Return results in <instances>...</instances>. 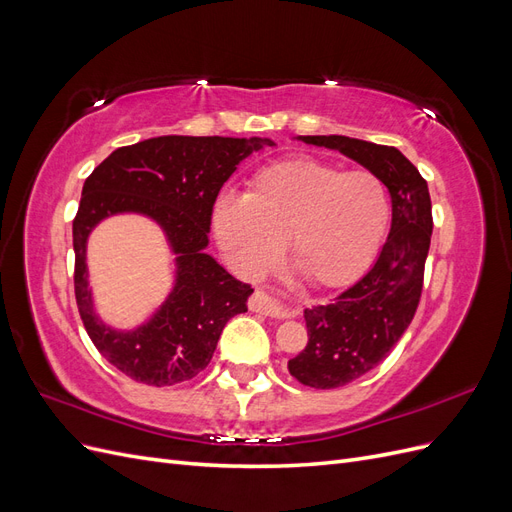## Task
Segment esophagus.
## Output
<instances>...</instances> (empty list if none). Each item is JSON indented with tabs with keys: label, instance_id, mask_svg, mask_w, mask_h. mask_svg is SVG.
Wrapping results in <instances>:
<instances>
[{
	"label": "esophagus",
	"instance_id": "34e87169",
	"mask_svg": "<svg viewBox=\"0 0 512 512\" xmlns=\"http://www.w3.org/2000/svg\"><path fill=\"white\" fill-rule=\"evenodd\" d=\"M250 307L254 312H260L271 318H297L299 309H294L290 305H286L284 301H280L273 294L265 292V290H256L250 299Z\"/></svg>",
	"mask_w": 512,
	"mask_h": 512
}]
</instances>
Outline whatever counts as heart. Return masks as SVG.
<instances>
[{"mask_svg":"<svg viewBox=\"0 0 512 512\" xmlns=\"http://www.w3.org/2000/svg\"><path fill=\"white\" fill-rule=\"evenodd\" d=\"M389 196L369 170H342L312 158L265 166L245 196L226 192L213 205V232L243 275L267 269L282 241L309 282L339 286L374 260L389 224Z\"/></svg>","mask_w":512,"mask_h":512,"instance_id":"1","label":"heart"}]
</instances>
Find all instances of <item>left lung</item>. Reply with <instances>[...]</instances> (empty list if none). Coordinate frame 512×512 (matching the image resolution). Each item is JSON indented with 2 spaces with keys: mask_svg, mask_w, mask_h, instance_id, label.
<instances>
[{
  "mask_svg": "<svg viewBox=\"0 0 512 512\" xmlns=\"http://www.w3.org/2000/svg\"><path fill=\"white\" fill-rule=\"evenodd\" d=\"M327 147L376 175L391 194V232L378 260L359 282L329 305L305 309L307 346L288 361L305 386L337 389L384 361L414 318L423 290L431 243V198L427 181L395 147L350 136H297Z\"/></svg>",
  "mask_w": 512,
  "mask_h": 512,
  "instance_id": "left-lung-1",
  "label": "left lung"
}]
</instances>
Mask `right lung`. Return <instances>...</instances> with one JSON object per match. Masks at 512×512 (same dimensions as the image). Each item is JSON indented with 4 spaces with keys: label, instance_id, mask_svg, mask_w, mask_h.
<instances>
[{
    "label": "right lung",
    "instance_id": "add662e5",
    "mask_svg": "<svg viewBox=\"0 0 512 512\" xmlns=\"http://www.w3.org/2000/svg\"><path fill=\"white\" fill-rule=\"evenodd\" d=\"M271 138L156 136L119 147L83 185L72 222L74 292L81 320L104 359L136 382L173 386L203 371L226 322L247 312L254 292L211 254L213 203L237 166ZM143 214L161 226L176 258V280L163 305L134 330L104 323L88 288L86 241L113 214Z\"/></svg>",
    "mask_w": 512,
    "mask_h": 512
}]
</instances>
